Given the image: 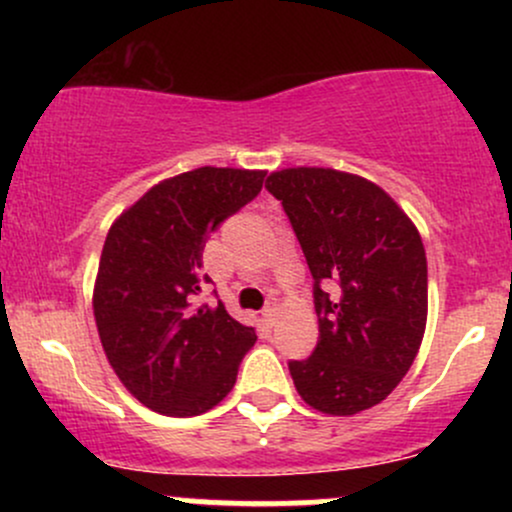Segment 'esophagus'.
I'll list each match as a JSON object with an SVG mask.
<instances>
[{
    "label": "esophagus",
    "instance_id": "esophagus-1",
    "mask_svg": "<svg viewBox=\"0 0 512 512\" xmlns=\"http://www.w3.org/2000/svg\"><path fill=\"white\" fill-rule=\"evenodd\" d=\"M262 317H264V322H267V325H274L276 317H279V305H276V303L267 305V308L262 310Z\"/></svg>",
    "mask_w": 512,
    "mask_h": 512
}]
</instances>
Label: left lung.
<instances>
[{"mask_svg": "<svg viewBox=\"0 0 512 512\" xmlns=\"http://www.w3.org/2000/svg\"><path fill=\"white\" fill-rule=\"evenodd\" d=\"M313 274L320 339L291 361L305 404L354 416L380 404L419 354L428 315L426 250L383 187L334 168H284L267 178Z\"/></svg>", "mask_w": 512, "mask_h": 512, "instance_id": "obj_1", "label": "left lung"}]
</instances>
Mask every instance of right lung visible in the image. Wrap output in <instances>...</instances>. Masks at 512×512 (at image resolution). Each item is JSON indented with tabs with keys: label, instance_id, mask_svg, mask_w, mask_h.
<instances>
[{
	"label": "right lung",
	"instance_id": "1",
	"mask_svg": "<svg viewBox=\"0 0 512 512\" xmlns=\"http://www.w3.org/2000/svg\"><path fill=\"white\" fill-rule=\"evenodd\" d=\"M264 170H187L117 216L105 238L93 315L120 383L144 407L199 416L236 385L255 344L223 303H199L207 236L262 190ZM209 281V276H204Z\"/></svg>",
	"mask_w": 512,
	"mask_h": 512
}]
</instances>
